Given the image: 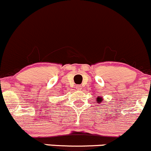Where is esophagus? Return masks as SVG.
Segmentation results:
<instances>
[{
    "label": "esophagus",
    "instance_id": "obj_1",
    "mask_svg": "<svg viewBox=\"0 0 151 151\" xmlns=\"http://www.w3.org/2000/svg\"><path fill=\"white\" fill-rule=\"evenodd\" d=\"M76 89H77V90H81V85H77V86H76Z\"/></svg>",
    "mask_w": 151,
    "mask_h": 151
}]
</instances>
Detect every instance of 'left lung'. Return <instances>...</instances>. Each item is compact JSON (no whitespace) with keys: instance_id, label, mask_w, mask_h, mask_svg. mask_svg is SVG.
Masks as SVG:
<instances>
[{"instance_id":"1","label":"left lung","mask_w":151,"mask_h":151,"mask_svg":"<svg viewBox=\"0 0 151 151\" xmlns=\"http://www.w3.org/2000/svg\"><path fill=\"white\" fill-rule=\"evenodd\" d=\"M97 101H98V104H100V103H101V101H103V98L102 97H100V96H98V98H97V100H96Z\"/></svg>"}]
</instances>
